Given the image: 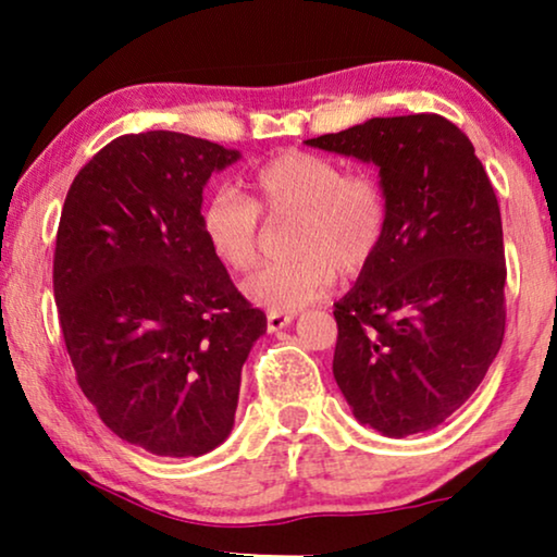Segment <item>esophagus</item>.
Instances as JSON below:
<instances>
[{
    "mask_svg": "<svg viewBox=\"0 0 557 557\" xmlns=\"http://www.w3.org/2000/svg\"><path fill=\"white\" fill-rule=\"evenodd\" d=\"M292 322H294V314H286V311H269V332L286 330Z\"/></svg>",
    "mask_w": 557,
    "mask_h": 557,
    "instance_id": "obj_1",
    "label": "esophagus"
}]
</instances>
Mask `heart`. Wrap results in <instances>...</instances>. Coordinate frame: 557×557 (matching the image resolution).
<instances>
[{
    "label": "heart",
    "instance_id": "heart-1",
    "mask_svg": "<svg viewBox=\"0 0 557 557\" xmlns=\"http://www.w3.org/2000/svg\"><path fill=\"white\" fill-rule=\"evenodd\" d=\"M258 212L296 215L292 261L253 273L243 294L256 307L296 311L322 299L342 276H357L383 246L387 197L370 172H342L330 157L284 151L246 180V197L233 189L208 195L200 233L225 269L248 271L258 261Z\"/></svg>",
    "mask_w": 557,
    "mask_h": 557
}]
</instances>
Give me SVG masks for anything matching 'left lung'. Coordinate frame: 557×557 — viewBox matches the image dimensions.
<instances>
[{
    "label": "left lung",
    "instance_id": "8db88e82",
    "mask_svg": "<svg viewBox=\"0 0 557 557\" xmlns=\"http://www.w3.org/2000/svg\"><path fill=\"white\" fill-rule=\"evenodd\" d=\"M309 147L372 162L387 231L334 304L332 372L383 436L431 431L482 383L505 339V243L469 136L438 113L370 119Z\"/></svg>",
    "mask_w": 557,
    "mask_h": 557
}]
</instances>
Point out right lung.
Here are the masks:
<instances>
[{
    "mask_svg": "<svg viewBox=\"0 0 557 557\" xmlns=\"http://www.w3.org/2000/svg\"><path fill=\"white\" fill-rule=\"evenodd\" d=\"M240 151L177 132L126 134L75 174L52 288L81 391L157 456H202L233 431L265 314L200 233L202 187Z\"/></svg>",
    "mask_w": 557,
    "mask_h": 557,
    "instance_id": "obj_1",
    "label": "right lung"
}]
</instances>
